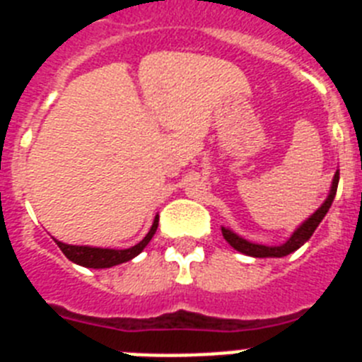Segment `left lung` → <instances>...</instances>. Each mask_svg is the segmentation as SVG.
I'll return each instance as SVG.
<instances>
[{"mask_svg": "<svg viewBox=\"0 0 362 362\" xmlns=\"http://www.w3.org/2000/svg\"><path fill=\"white\" fill-rule=\"evenodd\" d=\"M337 185H339V172H335L334 181H332L330 196H328V199L322 203V206L317 210V212L313 214L312 217H308V219H306L305 223H303V225H300L299 228L296 230V232H293L292 238L284 243V245H281V246L255 245V243L246 241V239L235 235V233L230 232L228 228H221V230H223V238H225L226 241L230 243V246H233L235 250L241 252V254L252 255V257H284V255L292 254V252H296L297 248L303 245V243H306L310 238H312V233L315 232V228L319 226V223L322 221V217H325L326 212L330 210L332 201H334L335 192H337Z\"/></svg>", "mask_w": 362, "mask_h": 362, "instance_id": "left-lung-1", "label": "left lung"}]
</instances>
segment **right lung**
I'll use <instances>...</instances> for the list:
<instances>
[{
	"instance_id": "1",
	"label": "right lung",
	"mask_w": 362,
	"mask_h": 362,
	"mask_svg": "<svg viewBox=\"0 0 362 362\" xmlns=\"http://www.w3.org/2000/svg\"><path fill=\"white\" fill-rule=\"evenodd\" d=\"M159 217L153 219V225L150 228V232L146 233L143 241L137 243L132 248H127V250H112V248H92V246H76V245H65L62 241H56L57 246L62 248L63 254L76 264H81L86 268H110L116 267V264L127 263L132 257H136L137 254H141L143 248L150 243V239L153 238V233L158 230Z\"/></svg>"
}]
</instances>
